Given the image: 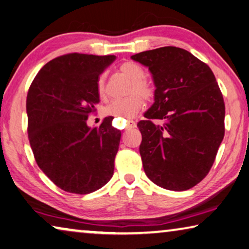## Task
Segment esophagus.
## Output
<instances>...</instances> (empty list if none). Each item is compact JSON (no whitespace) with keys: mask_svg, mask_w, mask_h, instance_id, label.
Here are the masks:
<instances>
[{"mask_svg":"<svg viewBox=\"0 0 249 249\" xmlns=\"http://www.w3.org/2000/svg\"><path fill=\"white\" fill-rule=\"evenodd\" d=\"M136 124L134 121H127L126 122V126H125V131H128V129H131L133 127H135Z\"/></svg>","mask_w":249,"mask_h":249,"instance_id":"obj_1","label":"esophagus"}]
</instances>
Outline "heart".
<instances>
[{
	"mask_svg": "<svg viewBox=\"0 0 249 249\" xmlns=\"http://www.w3.org/2000/svg\"><path fill=\"white\" fill-rule=\"evenodd\" d=\"M122 75L131 80L126 90V97L117 99L104 107L103 113L106 116L114 117L115 120H131L143 108L144 102H152L155 96V88L150 80L145 77L143 67L134 61H125L120 66ZM96 90L102 99L107 98L106 75L102 73L96 81Z\"/></svg>",
	"mask_w": 249,
	"mask_h": 249,
	"instance_id": "1",
	"label": "heart"
}]
</instances>
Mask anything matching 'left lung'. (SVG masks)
I'll use <instances>...</instances> for the list:
<instances>
[{
  "instance_id": "8db88e82",
  "label": "left lung",
  "mask_w": 249,
  "mask_h": 249,
  "mask_svg": "<svg viewBox=\"0 0 249 249\" xmlns=\"http://www.w3.org/2000/svg\"><path fill=\"white\" fill-rule=\"evenodd\" d=\"M131 58L148 67L157 87L154 104L137 123L144 171L162 188L188 190L209 173L225 135V103L216 78L209 66L181 48L162 47Z\"/></svg>"
}]
</instances>
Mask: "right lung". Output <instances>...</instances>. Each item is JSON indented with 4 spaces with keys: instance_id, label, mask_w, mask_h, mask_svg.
Instances as JSON below:
<instances>
[{
    "instance_id": "add662e5",
    "label": "right lung",
    "mask_w": 249,
    "mask_h": 249,
    "mask_svg": "<svg viewBox=\"0 0 249 249\" xmlns=\"http://www.w3.org/2000/svg\"><path fill=\"white\" fill-rule=\"evenodd\" d=\"M115 55L67 53L44 65L27 96L28 134L39 168L70 194L86 195L114 173L121 131L114 117L99 127L87 125L99 96L96 81Z\"/></svg>"
}]
</instances>
